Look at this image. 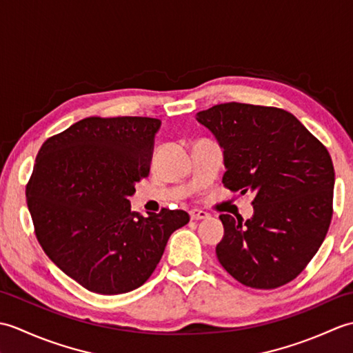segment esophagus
Segmentation results:
<instances>
[{
  "instance_id": "obj_1",
  "label": "esophagus",
  "mask_w": 353,
  "mask_h": 353,
  "mask_svg": "<svg viewBox=\"0 0 353 353\" xmlns=\"http://www.w3.org/2000/svg\"><path fill=\"white\" fill-rule=\"evenodd\" d=\"M190 216H191V220H206V219H209V214L205 211H199V209H192V211L190 212Z\"/></svg>"
}]
</instances>
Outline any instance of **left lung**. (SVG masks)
Returning <instances> with one entry per match:
<instances>
[{"label":"left lung","mask_w":353,"mask_h":353,"mask_svg":"<svg viewBox=\"0 0 353 353\" xmlns=\"http://www.w3.org/2000/svg\"><path fill=\"white\" fill-rule=\"evenodd\" d=\"M197 121L224 148V186L253 194L250 220L220 215V264L256 290L296 279L332 220L335 172L327 148L288 110L273 106L223 103L199 112Z\"/></svg>","instance_id":"1"}]
</instances>
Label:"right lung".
I'll list each match as a JSON object with an SVG mask.
<instances>
[{
    "label": "right lung",
    "mask_w": 353,
    "mask_h": 353,
    "mask_svg": "<svg viewBox=\"0 0 353 353\" xmlns=\"http://www.w3.org/2000/svg\"><path fill=\"white\" fill-rule=\"evenodd\" d=\"M161 119L89 117L50 137L36 156L26 196L47 256L81 287L123 294L159 264L172 232L190 215L162 208L130 211L134 185L148 177Z\"/></svg>",
    "instance_id": "1"
}]
</instances>
